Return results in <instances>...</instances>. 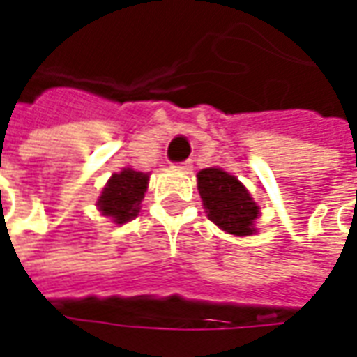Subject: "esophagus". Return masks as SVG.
Returning a JSON list of instances; mask_svg holds the SVG:
<instances>
[{"label":"esophagus","instance_id":"obj_1","mask_svg":"<svg viewBox=\"0 0 357 357\" xmlns=\"http://www.w3.org/2000/svg\"><path fill=\"white\" fill-rule=\"evenodd\" d=\"M178 168L179 170H191V160H185V162H179L178 164Z\"/></svg>","mask_w":357,"mask_h":357}]
</instances>
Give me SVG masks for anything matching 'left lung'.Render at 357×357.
I'll return each instance as SVG.
<instances>
[{
    "label": "left lung",
    "mask_w": 357,
    "mask_h": 357,
    "mask_svg": "<svg viewBox=\"0 0 357 357\" xmlns=\"http://www.w3.org/2000/svg\"><path fill=\"white\" fill-rule=\"evenodd\" d=\"M197 187L206 216L220 229L235 237L255 235V222L260 216V206L235 176L218 166L204 168L197 174Z\"/></svg>",
    "instance_id": "8db88e82"
}]
</instances>
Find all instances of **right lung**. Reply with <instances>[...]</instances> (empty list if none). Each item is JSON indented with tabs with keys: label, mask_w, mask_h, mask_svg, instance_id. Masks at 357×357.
I'll list each match as a JSON object with an SVG mask.
<instances>
[{
	"label": "right lung",
	"mask_w": 357,
	"mask_h": 357,
	"mask_svg": "<svg viewBox=\"0 0 357 357\" xmlns=\"http://www.w3.org/2000/svg\"><path fill=\"white\" fill-rule=\"evenodd\" d=\"M149 185V174L124 168L112 174L97 199V208L114 224H126L139 214L141 201Z\"/></svg>",
	"instance_id": "obj_1"
}]
</instances>
